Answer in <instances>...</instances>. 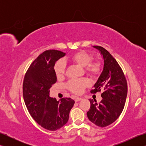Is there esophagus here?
<instances>
[{"instance_id": "obj_1", "label": "esophagus", "mask_w": 146, "mask_h": 146, "mask_svg": "<svg viewBox=\"0 0 146 146\" xmlns=\"http://www.w3.org/2000/svg\"><path fill=\"white\" fill-rule=\"evenodd\" d=\"M82 99V98L81 97H75V102H78V101H80V100H81Z\"/></svg>"}]
</instances>
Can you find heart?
<instances>
[{"label": "heart", "instance_id": "heart-1", "mask_svg": "<svg viewBox=\"0 0 146 146\" xmlns=\"http://www.w3.org/2000/svg\"><path fill=\"white\" fill-rule=\"evenodd\" d=\"M93 56L85 51H78L68 58L71 63L84 67L85 72L93 78H97L100 75L102 70L101 62L97 60H92ZM66 64L63 60H58L54 66V71L58 79L63 78L65 75ZM89 86V82L86 79L73 80L68 82L66 87L69 90L75 94L83 93L85 88Z\"/></svg>", "mask_w": 146, "mask_h": 146}]
</instances>
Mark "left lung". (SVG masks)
Here are the masks:
<instances>
[{
	"label": "left lung",
	"instance_id": "8db88e82",
	"mask_svg": "<svg viewBox=\"0 0 146 146\" xmlns=\"http://www.w3.org/2000/svg\"><path fill=\"white\" fill-rule=\"evenodd\" d=\"M101 52L104 59V70L92 94L102 91V100L97 103L90 99V108L87 117L92 123L101 127L110 125L122 112L127 94V83L122 68L107 50L100 46H94Z\"/></svg>",
	"mask_w": 146,
	"mask_h": 146
}]
</instances>
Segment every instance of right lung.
I'll list each match as a JSON object with an SVG mask.
<instances>
[{
	"label": "right lung",
	"instance_id": "right-lung-1",
	"mask_svg": "<svg viewBox=\"0 0 146 146\" xmlns=\"http://www.w3.org/2000/svg\"><path fill=\"white\" fill-rule=\"evenodd\" d=\"M64 55L55 49L44 51L30 65L23 80V97L27 110L38 124L49 131H56L66 124L75 104L70 98L57 101L49 97V89L57 81L54 66Z\"/></svg>",
	"mask_w": 146,
	"mask_h": 146
}]
</instances>
